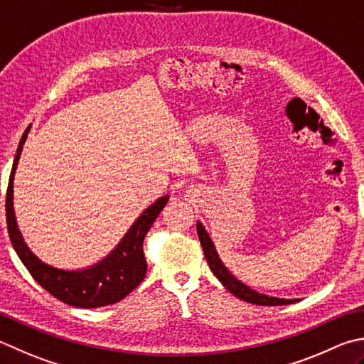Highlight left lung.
I'll return each mask as SVG.
<instances>
[{"label":"left lung","mask_w":364,"mask_h":364,"mask_svg":"<svg viewBox=\"0 0 364 364\" xmlns=\"http://www.w3.org/2000/svg\"><path fill=\"white\" fill-rule=\"evenodd\" d=\"M197 233H198V240H200V245L203 247L205 259H206V262H208L213 274H215L218 279L223 282V286L229 290L230 294L238 296L240 300L252 303V304H260V306H282V304L295 303V300H284V298L262 295V294H259V291H255L252 289H249L247 286H245L243 282H240L237 277L232 276L229 273V269L224 267V263L220 262L219 255L215 249V245H213V241L210 240L208 233L205 232L203 225L200 223L197 224Z\"/></svg>","instance_id":"obj_1"}]
</instances>
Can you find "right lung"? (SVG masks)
Instances as JSON below:
<instances>
[{
	"mask_svg": "<svg viewBox=\"0 0 364 364\" xmlns=\"http://www.w3.org/2000/svg\"><path fill=\"white\" fill-rule=\"evenodd\" d=\"M30 127L31 126L26 127L23 137L18 144L6 192L7 232H9L14 249H16L21 263L33 276V279L41 287H44L50 295L58 298L60 301L75 306V308L87 309L118 303L144 281L148 267L144 252L145 235L151 229L153 223L159 216L164 206L167 205L168 196L161 197L158 202L141 213V216L132 224L129 232L124 235L121 243L115 247V251H112L110 255H107L102 262L96 263L95 267L82 269V272H64V269L50 267L47 263L41 262L28 249L18 232L16 216H14V173H16L21 148H23Z\"/></svg>",
	"mask_w": 364,
	"mask_h": 364,
	"instance_id": "1",
	"label": "right lung"
}]
</instances>
